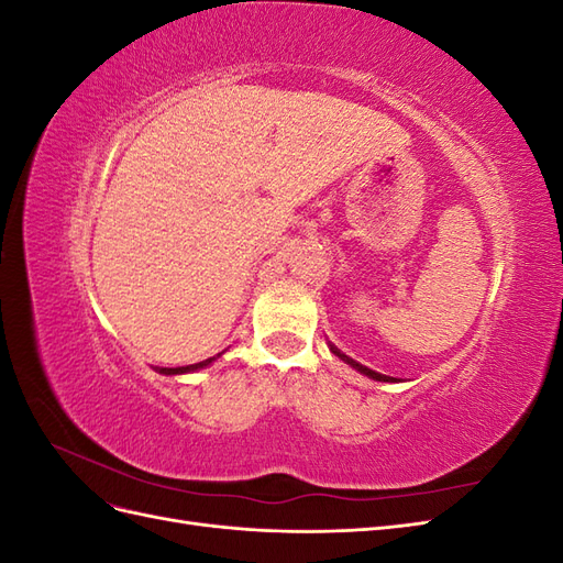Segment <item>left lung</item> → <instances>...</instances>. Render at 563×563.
Segmentation results:
<instances>
[{
    "instance_id": "left-lung-1",
    "label": "left lung",
    "mask_w": 563,
    "mask_h": 563,
    "mask_svg": "<svg viewBox=\"0 0 563 563\" xmlns=\"http://www.w3.org/2000/svg\"><path fill=\"white\" fill-rule=\"evenodd\" d=\"M331 350H333V354H335V356H340V360H343L345 364H350L352 368H356L360 373H364V376H368V378H373V380H383V383L395 380V378H389V376H383V373H376V371H371V368H366V366H362V364H356L354 360H350L347 354H343V352H340V350H338V347H333V345H331Z\"/></svg>"
}]
</instances>
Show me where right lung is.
Masks as SVG:
<instances>
[{"instance_id":"obj_1","label":"right lung","mask_w":563,"mask_h":563,"mask_svg":"<svg viewBox=\"0 0 563 563\" xmlns=\"http://www.w3.org/2000/svg\"><path fill=\"white\" fill-rule=\"evenodd\" d=\"M216 360V356H211V360H207V362H199V364H192V366H180V368H159L162 373H166V376H178V373H187V371H197V368H203V366H209L211 362Z\"/></svg>"}]
</instances>
